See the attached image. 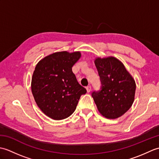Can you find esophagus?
<instances>
[{"label": "esophagus", "mask_w": 159, "mask_h": 159, "mask_svg": "<svg viewBox=\"0 0 159 159\" xmlns=\"http://www.w3.org/2000/svg\"><path fill=\"white\" fill-rule=\"evenodd\" d=\"M86 89H87V92L89 93V92H91V90H92V87H91V86H87V87H86Z\"/></svg>", "instance_id": "34e87169"}]
</instances>
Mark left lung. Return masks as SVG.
I'll list each match as a JSON object with an SVG mask.
<instances>
[{
	"label": "left lung",
	"instance_id": "left-lung-1",
	"mask_svg": "<svg viewBox=\"0 0 159 159\" xmlns=\"http://www.w3.org/2000/svg\"><path fill=\"white\" fill-rule=\"evenodd\" d=\"M95 65L102 87L92 96L98 110L107 119L121 117L131 107L134 100L136 84L124 64L114 57H97Z\"/></svg>",
	"mask_w": 159,
	"mask_h": 159
}]
</instances>
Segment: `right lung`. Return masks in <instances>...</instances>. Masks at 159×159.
<instances>
[{"instance_id": "obj_1", "label": "right lung", "mask_w": 159, "mask_h": 159, "mask_svg": "<svg viewBox=\"0 0 159 159\" xmlns=\"http://www.w3.org/2000/svg\"><path fill=\"white\" fill-rule=\"evenodd\" d=\"M80 56L79 51L54 52L35 66L31 79L33 96L42 112L52 120L70 116L80 96L87 92L72 70Z\"/></svg>"}]
</instances>
